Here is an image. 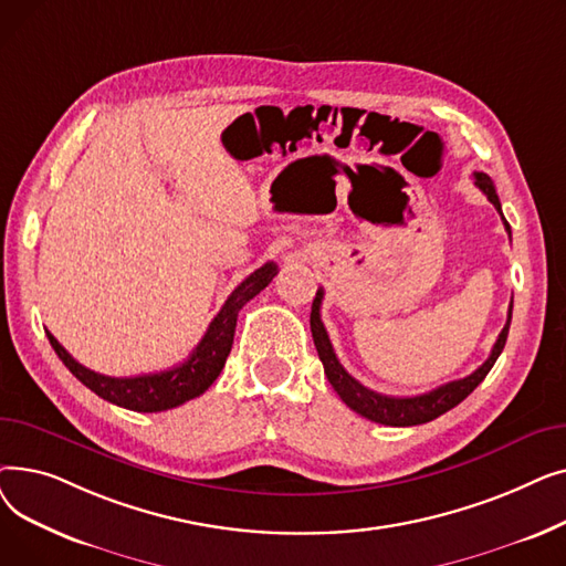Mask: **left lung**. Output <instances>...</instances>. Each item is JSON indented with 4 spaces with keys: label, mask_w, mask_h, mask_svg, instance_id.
Listing matches in <instances>:
<instances>
[{
    "label": "left lung",
    "mask_w": 566,
    "mask_h": 566,
    "mask_svg": "<svg viewBox=\"0 0 566 566\" xmlns=\"http://www.w3.org/2000/svg\"><path fill=\"white\" fill-rule=\"evenodd\" d=\"M474 186H478L489 201L497 208V213L502 216V206L495 192V186L491 181V176L484 171H474ZM504 229L512 235V229L507 224V220L502 218ZM321 301H323V289L316 291V298L312 303V316H310V325H312V337H314V346L318 350V358L323 363V371L328 376L331 385L335 388V392L339 395V399L363 418L385 424V427H415V424H424L431 422L436 418H440L442 412L452 410L454 406H459L478 385L486 378V374L491 371V367L495 365V360L500 358V353L504 348V342H507L510 335V323H512V307L507 314V323H504L502 333L497 335V342L491 348V355L486 358V363L482 367L474 369L470 376L459 378V380H450L440 385V388L424 392V395H415V397H388L374 392L369 388H365L363 382L355 380L337 360L335 348L331 344L328 333L323 328L321 321Z\"/></svg>",
    "instance_id": "left-lung-1"
}]
</instances>
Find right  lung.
I'll return each instance as SVG.
<instances>
[{
	"mask_svg": "<svg viewBox=\"0 0 566 566\" xmlns=\"http://www.w3.org/2000/svg\"><path fill=\"white\" fill-rule=\"evenodd\" d=\"M275 275H277V265L273 261L256 268L250 277H245L231 291L218 316L211 321V325H208L206 335L201 337L197 348L190 353V358L181 365L158 374H142V376H128V378L103 376L82 367L50 333H48V339L54 353L59 355V360H62L69 367V371L82 385H86L88 390L96 392L101 399L128 410H137V412L169 410L203 395L208 388H211L213 380L220 376L227 363V355L231 350L238 312H241L243 305L250 303L256 293H261L268 284H271Z\"/></svg>",
	"mask_w": 566,
	"mask_h": 566,
	"instance_id": "right-lung-1",
	"label": "right lung"
}]
</instances>
